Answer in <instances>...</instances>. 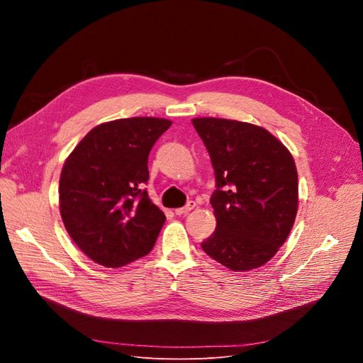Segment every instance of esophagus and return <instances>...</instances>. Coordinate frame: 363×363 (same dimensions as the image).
I'll use <instances>...</instances> for the list:
<instances>
[{"instance_id":"34e87169","label":"esophagus","mask_w":363,"mask_h":363,"mask_svg":"<svg viewBox=\"0 0 363 363\" xmlns=\"http://www.w3.org/2000/svg\"><path fill=\"white\" fill-rule=\"evenodd\" d=\"M194 207H195V201H189L184 207L175 208V215H186V213H189Z\"/></svg>"}]
</instances>
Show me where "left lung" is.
Instances as JSON below:
<instances>
[{"instance_id":"8db88e82","label":"left lung","mask_w":363,"mask_h":363,"mask_svg":"<svg viewBox=\"0 0 363 363\" xmlns=\"http://www.w3.org/2000/svg\"><path fill=\"white\" fill-rule=\"evenodd\" d=\"M215 169L211 204L216 230L201 242L232 271L256 269L289 236L298 211L294 157L268 130L223 118H195Z\"/></svg>"}]
</instances>
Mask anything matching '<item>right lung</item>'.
<instances>
[{
    "mask_svg": "<svg viewBox=\"0 0 363 363\" xmlns=\"http://www.w3.org/2000/svg\"><path fill=\"white\" fill-rule=\"evenodd\" d=\"M163 118H125L92 128L63 164L59 184L65 228L106 268L147 256L167 216L148 199V155L171 127Z\"/></svg>",
    "mask_w": 363,
    "mask_h": 363,
    "instance_id": "right-lung-1",
    "label": "right lung"
}]
</instances>
